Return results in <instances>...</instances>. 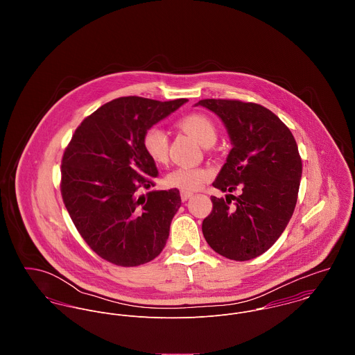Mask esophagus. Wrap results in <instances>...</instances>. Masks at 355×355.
I'll use <instances>...</instances> for the list:
<instances>
[{
    "instance_id": "esophagus-1",
    "label": "esophagus",
    "mask_w": 355,
    "mask_h": 355,
    "mask_svg": "<svg viewBox=\"0 0 355 355\" xmlns=\"http://www.w3.org/2000/svg\"><path fill=\"white\" fill-rule=\"evenodd\" d=\"M191 197H193V193H190V191H180V198H182L183 202H186V201L190 200Z\"/></svg>"
}]
</instances>
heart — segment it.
Returning a JSON list of instances; mask_svg holds the SVG:
<instances>
[{"label":"heart","instance_id":"heart-1","mask_svg":"<svg viewBox=\"0 0 355 355\" xmlns=\"http://www.w3.org/2000/svg\"><path fill=\"white\" fill-rule=\"evenodd\" d=\"M178 127L186 134L196 138L203 148L211 146L218 137L216 123L203 113H189L178 120ZM169 141L164 130L150 127L142 137L144 152L149 159L157 165L165 164L168 159ZM209 172L203 168L180 166L172 169L164 179L166 187L179 189L182 191H194L203 186L207 180Z\"/></svg>","mask_w":355,"mask_h":355}]
</instances>
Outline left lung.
Listing matches in <instances>:
<instances>
[{
	"label": "left lung",
	"instance_id": "1",
	"mask_svg": "<svg viewBox=\"0 0 355 355\" xmlns=\"http://www.w3.org/2000/svg\"><path fill=\"white\" fill-rule=\"evenodd\" d=\"M224 123L232 149L213 187L202 232L216 253L248 261L265 253L286 230L298 200L302 159L288 127L269 109L238 100H201ZM238 188L241 196L232 193ZM234 199L236 203L231 205Z\"/></svg>",
	"mask_w": 355,
	"mask_h": 355
}]
</instances>
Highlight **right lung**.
Wrapping results in <instances>:
<instances>
[{"instance_id": "add662e5", "label": "right lung", "mask_w": 355, "mask_h": 355, "mask_svg": "<svg viewBox=\"0 0 355 355\" xmlns=\"http://www.w3.org/2000/svg\"><path fill=\"white\" fill-rule=\"evenodd\" d=\"M186 98L120 97L75 130L61 161V196L85 242L119 266H138L162 252L182 205L178 189L153 190L158 171L142 137Z\"/></svg>"}]
</instances>
